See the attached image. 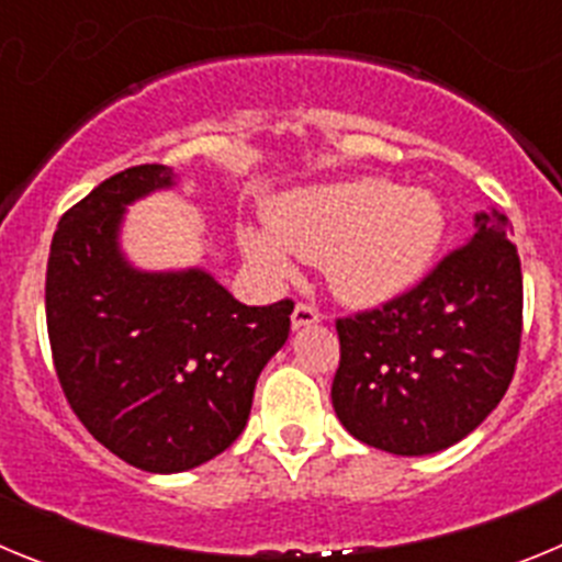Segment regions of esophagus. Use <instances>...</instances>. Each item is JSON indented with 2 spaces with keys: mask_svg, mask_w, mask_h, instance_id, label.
I'll list each match as a JSON object with an SVG mask.
<instances>
[{
  "mask_svg": "<svg viewBox=\"0 0 562 562\" xmlns=\"http://www.w3.org/2000/svg\"><path fill=\"white\" fill-rule=\"evenodd\" d=\"M321 321V312H317L315 304L310 301H297L295 310H292V329H304V326H312Z\"/></svg>",
  "mask_w": 562,
  "mask_h": 562,
  "instance_id": "esophagus-1",
  "label": "esophagus"
}]
</instances>
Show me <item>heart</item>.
Wrapping results in <instances>:
<instances>
[{
    "mask_svg": "<svg viewBox=\"0 0 562 562\" xmlns=\"http://www.w3.org/2000/svg\"><path fill=\"white\" fill-rule=\"evenodd\" d=\"M441 211L428 193L374 177L295 191L270 213V231H245L241 247L272 278H290V252L326 265L340 295L380 304L414 286L441 238Z\"/></svg>",
    "mask_w": 562,
    "mask_h": 562,
    "instance_id": "obj_1",
    "label": "heart"
}]
</instances>
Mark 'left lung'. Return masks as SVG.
<instances>
[{
    "label": "left lung",
    "mask_w": 562,
    "mask_h": 562,
    "mask_svg": "<svg viewBox=\"0 0 562 562\" xmlns=\"http://www.w3.org/2000/svg\"><path fill=\"white\" fill-rule=\"evenodd\" d=\"M513 227L479 213L475 236L419 284L376 310L337 317V419L369 448L445 450L504 400L524 331V276Z\"/></svg>",
    "instance_id": "1"
}]
</instances>
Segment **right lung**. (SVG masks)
<instances>
[{
	"label": "right lung",
	"instance_id": "right-lung-1",
	"mask_svg": "<svg viewBox=\"0 0 562 562\" xmlns=\"http://www.w3.org/2000/svg\"><path fill=\"white\" fill-rule=\"evenodd\" d=\"M171 182V168L148 162L89 191L58 222L44 286L69 408L103 448L146 473H182L231 448L295 310L290 297L238 304L202 270L126 265L123 207Z\"/></svg>",
	"mask_w": 562,
	"mask_h": 562
}]
</instances>
